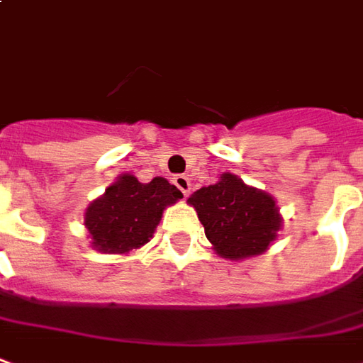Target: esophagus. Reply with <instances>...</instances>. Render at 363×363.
<instances>
[{
	"label": "esophagus",
	"mask_w": 363,
	"mask_h": 363,
	"mask_svg": "<svg viewBox=\"0 0 363 363\" xmlns=\"http://www.w3.org/2000/svg\"><path fill=\"white\" fill-rule=\"evenodd\" d=\"M173 182L177 184V189L181 190L184 196H189V192H190L189 177H184V174H177V177L173 179Z\"/></svg>",
	"instance_id": "obj_1"
}]
</instances>
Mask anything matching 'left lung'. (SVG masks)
<instances>
[{
	"mask_svg": "<svg viewBox=\"0 0 363 363\" xmlns=\"http://www.w3.org/2000/svg\"><path fill=\"white\" fill-rule=\"evenodd\" d=\"M196 210L212 250L230 261L255 257L269 250L283 225L277 200L232 173L220 174L186 200Z\"/></svg>",
	"mask_w": 363,
	"mask_h": 363,
	"instance_id": "obj_1",
	"label": "left lung"
}]
</instances>
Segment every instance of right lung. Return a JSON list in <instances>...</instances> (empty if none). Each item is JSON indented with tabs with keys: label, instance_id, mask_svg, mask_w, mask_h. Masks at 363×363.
<instances>
[{
	"label": "right lung",
	"instance_id": "right-lung-1",
	"mask_svg": "<svg viewBox=\"0 0 363 363\" xmlns=\"http://www.w3.org/2000/svg\"><path fill=\"white\" fill-rule=\"evenodd\" d=\"M179 199H182L181 190L163 177L139 182L133 174H120L86 208L84 225L90 245L100 253L135 252L153 238L164 208L173 206Z\"/></svg>",
	"mask_w": 363,
	"mask_h": 363
}]
</instances>
